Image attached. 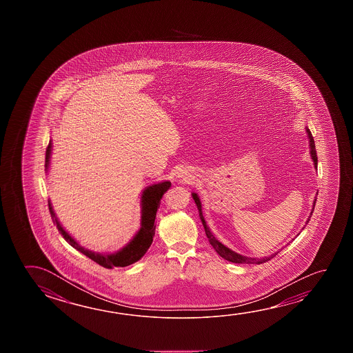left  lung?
<instances>
[{"label":"left lung","mask_w":353,"mask_h":353,"mask_svg":"<svg viewBox=\"0 0 353 353\" xmlns=\"http://www.w3.org/2000/svg\"><path fill=\"white\" fill-rule=\"evenodd\" d=\"M306 133H307V138H309L310 155H312V161H314V166H315V168H318V157H316L314 138H312V133H310L309 129H306ZM192 196H193V199H194V202H196V208H198V212H199V218L202 220V224L203 226H204V230H205V235L208 237L209 243H210L214 250H215L224 260L230 261V262H234V263H248V265L257 263V265H260V263H263V262L271 260V259H273V257L278 254L277 252V254H273L272 256L263 257V259H254V257H246V256H243V254H237L235 251H232V250L229 249V248H226L225 245H223V243L215 239L213 232H210V229H209L208 225H207V223H205V220H204V216H203L202 203H201V199H199L198 194H196V193H192ZM315 202H316V199L314 201V207H315ZM312 210H314V209H312ZM312 214H310V215H312ZM309 220H310V216H309V219H307L306 223H309Z\"/></svg>","instance_id":"obj_1"}]
</instances>
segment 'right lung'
<instances>
[{"label": "right lung", "instance_id": "1", "mask_svg": "<svg viewBox=\"0 0 353 353\" xmlns=\"http://www.w3.org/2000/svg\"><path fill=\"white\" fill-rule=\"evenodd\" d=\"M50 154H52V143H49L48 145L47 152H46V168L47 170L49 168V161H50ZM170 187H171V182L163 181V182H159V183L149 185L145 188L141 194L140 229L135 234V236L123 249L117 251L114 254H99V252H93V251L82 248L80 243L74 240V237L70 236L69 232H65L64 228L59 223L58 218L52 210V203L49 202L48 204H49V212L52 215V223L57 225L59 232L74 249L80 251L88 259L94 261L96 263H99V266L105 267V268L127 267L134 262L139 261L150 248L151 243H152V237L155 235V228H157L155 218H157V209L160 208L162 196L165 194V192H168Z\"/></svg>", "mask_w": 353, "mask_h": 353}]
</instances>
